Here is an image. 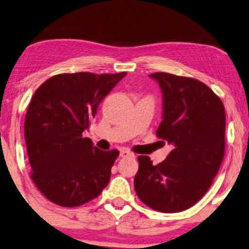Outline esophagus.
<instances>
[{
    "label": "esophagus",
    "mask_w": 249,
    "mask_h": 249,
    "mask_svg": "<svg viewBox=\"0 0 249 249\" xmlns=\"http://www.w3.org/2000/svg\"><path fill=\"white\" fill-rule=\"evenodd\" d=\"M121 156L122 157H127V156H134L133 155V153H131L130 150H127V149H125V148H122L121 149Z\"/></svg>",
    "instance_id": "obj_1"
}]
</instances>
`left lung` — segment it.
Listing matches in <instances>:
<instances>
[{"mask_svg":"<svg viewBox=\"0 0 249 249\" xmlns=\"http://www.w3.org/2000/svg\"><path fill=\"white\" fill-rule=\"evenodd\" d=\"M163 93V121L157 138L174 144L154 165L138 157L134 190L156 212L179 213L194 206L212 186L225 152V109L202 81L166 72L149 74Z\"/></svg>","mask_w":249,"mask_h":249,"instance_id":"1","label":"left lung"}]
</instances>
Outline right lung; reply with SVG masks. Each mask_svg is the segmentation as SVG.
<instances>
[{
  "mask_svg": "<svg viewBox=\"0 0 249 249\" xmlns=\"http://www.w3.org/2000/svg\"><path fill=\"white\" fill-rule=\"evenodd\" d=\"M126 72L61 73L37 88L25 116L31 179L53 203L78 207L102 193L119 155L84 138L99 105Z\"/></svg>",
  "mask_w": 249,
  "mask_h": 249,
  "instance_id": "right-lung-1",
  "label": "right lung"
}]
</instances>
